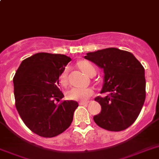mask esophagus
<instances>
[{
	"mask_svg": "<svg viewBox=\"0 0 159 159\" xmlns=\"http://www.w3.org/2000/svg\"><path fill=\"white\" fill-rule=\"evenodd\" d=\"M88 101H81V102H79L80 105H86L88 103Z\"/></svg>",
	"mask_w": 159,
	"mask_h": 159,
	"instance_id": "1",
	"label": "esophagus"
}]
</instances>
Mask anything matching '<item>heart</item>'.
<instances>
[{
    "mask_svg": "<svg viewBox=\"0 0 159 159\" xmlns=\"http://www.w3.org/2000/svg\"><path fill=\"white\" fill-rule=\"evenodd\" d=\"M78 66L86 75H90L92 73H96L95 68L88 61H83L78 63ZM68 73L69 68L65 67L61 72L59 77V82L62 86H65L68 82ZM94 91L90 88H72L66 93V97L69 100H75V101H85L93 95Z\"/></svg>",
    "mask_w": 159,
    "mask_h": 159,
    "instance_id": "b5f03b06",
    "label": "heart"
}]
</instances>
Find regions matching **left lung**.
Segmentation results:
<instances>
[{
	"label": "left lung",
	"mask_w": 159,
	"mask_h": 159,
	"mask_svg": "<svg viewBox=\"0 0 159 159\" xmlns=\"http://www.w3.org/2000/svg\"><path fill=\"white\" fill-rule=\"evenodd\" d=\"M85 59L104 71L101 93L94 98L102 107L94 122L108 131L119 132L135 122L145 99V69L131 52L115 48L88 52Z\"/></svg>",
	"instance_id": "8db88e82"
}]
</instances>
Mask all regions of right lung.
<instances>
[{
    "label": "right lung",
    "mask_w": 159,
    "mask_h": 159,
    "mask_svg": "<svg viewBox=\"0 0 159 159\" xmlns=\"http://www.w3.org/2000/svg\"><path fill=\"white\" fill-rule=\"evenodd\" d=\"M70 61L65 55L36 53L22 61L16 71V108L26 127L40 137L59 135L73 121L78 103L61 101L64 94L58 87L60 75Z\"/></svg>",
    "instance_id": "right-lung-1"
}]
</instances>
